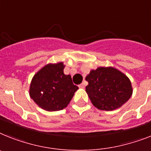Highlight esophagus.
I'll use <instances>...</instances> for the list:
<instances>
[{
  "mask_svg": "<svg viewBox=\"0 0 151 151\" xmlns=\"http://www.w3.org/2000/svg\"><path fill=\"white\" fill-rule=\"evenodd\" d=\"M78 87H79V88H81V89H84V88H85V83H82V84H80L79 86H78Z\"/></svg>",
  "mask_w": 151,
  "mask_h": 151,
  "instance_id": "34e87169",
  "label": "esophagus"
}]
</instances>
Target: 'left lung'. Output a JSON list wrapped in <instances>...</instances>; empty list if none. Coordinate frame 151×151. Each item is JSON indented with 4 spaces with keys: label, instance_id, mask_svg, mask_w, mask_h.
Wrapping results in <instances>:
<instances>
[{
    "label": "left lung",
    "instance_id": "8db88e82",
    "mask_svg": "<svg viewBox=\"0 0 151 151\" xmlns=\"http://www.w3.org/2000/svg\"><path fill=\"white\" fill-rule=\"evenodd\" d=\"M89 83L86 91L97 109L106 111L116 109L131 97V82L125 74L113 67H99L86 77Z\"/></svg>",
    "mask_w": 151,
    "mask_h": 151
}]
</instances>
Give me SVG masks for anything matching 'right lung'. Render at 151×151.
Wrapping results in <instances>:
<instances>
[{
    "instance_id": "right-lung-1",
    "label": "right lung",
    "mask_w": 151,
    "mask_h": 151,
    "mask_svg": "<svg viewBox=\"0 0 151 151\" xmlns=\"http://www.w3.org/2000/svg\"><path fill=\"white\" fill-rule=\"evenodd\" d=\"M63 62L47 64L33 76L30 97L46 111H58L68 106L78 87L70 75L64 74Z\"/></svg>"
}]
</instances>
